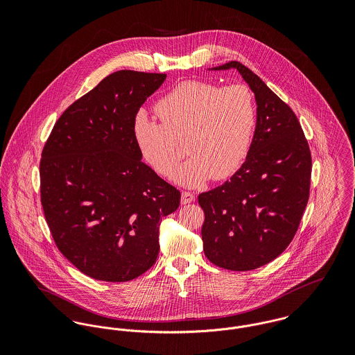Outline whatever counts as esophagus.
Segmentation results:
<instances>
[{
    "instance_id": "1",
    "label": "esophagus",
    "mask_w": 355,
    "mask_h": 355,
    "mask_svg": "<svg viewBox=\"0 0 355 355\" xmlns=\"http://www.w3.org/2000/svg\"><path fill=\"white\" fill-rule=\"evenodd\" d=\"M196 200V196L190 191H183L182 193V203L186 205V203H191Z\"/></svg>"
}]
</instances>
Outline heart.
<instances>
[{"instance_id": "1", "label": "heart", "mask_w": 355, "mask_h": 355, "mask_svg": "<svg viewBox=\"0 0 355 355\" xmlns=\"http://www.w3.org/2000/svg\"><path fill=\"white\" fill-rule=\"evenodd\" d=\"M155 112L161 123L139 112L132 135L145 161L161 176H171L184 155L183 139L193 157L173 179L189 187L228 178L249 154L257 110L253 93L243 83L218 87L184 80L157 102Z\"/></svg>"}]
</instances>
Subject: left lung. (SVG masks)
<instances>
[{"label": "left lung", "instance_id": "obj_1", "mask_svg": "<svg viewBox=\"0 0 355 355\" xmlns=\"http://www.w3.org/2000/svg\"><path fill=\"white\" fill-rule=\"evenodd\" d=\"M257 101V125L243 165L221 186L198 196L203 252L216 266L252 270L283 253L294 239L310 193L311 154L293 109L239 61Z\"/></svg>", "mask_w": 355, "mask_h": 355}]
</instances>
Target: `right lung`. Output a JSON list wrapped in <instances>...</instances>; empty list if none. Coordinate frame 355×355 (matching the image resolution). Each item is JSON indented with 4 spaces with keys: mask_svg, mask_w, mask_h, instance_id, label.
<instances>
[{
    "mask_svg": "<svg viewBox=\"0 0 355 355\" xmlns=\"http://www.w3.org/2000/svg\"><path fill=\"white\" fill-rule=\"evenodd\" d=\"M165 73L123 69L69 105L40 162L41 203L53 241L80 272L130 282L157 259L158 225L180 191L141 161L132 135L139 107Z\"/></svg>",
    "mask_w": 355,
    "mask_h": 355,
    "instance_id": "add662e5",
    "label": "right lung"
}]
</instances>
